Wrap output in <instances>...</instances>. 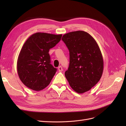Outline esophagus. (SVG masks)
I'll list each match as a JSON object with an SVG mask.
<instances>
[{
	"label": "esophagus",
	"instance_id": "esophagus-1",
	"mask_svg": "<svg viewBox=\"0 0 126 126\" xmlns=\"http://www.w3.org/2000/svg\"><path fill=\"white\" fill-rule=\"evenodd\" d=\"M58 71H59V72H62V71H63V68H62V66H59L58 68Z\"/></svg>",
	"mask_w": 126,
	"mask_h": 126
}]
</instances>
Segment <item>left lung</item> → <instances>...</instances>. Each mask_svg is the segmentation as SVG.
Returning <instances> with one entry per match:
<instances>
[{
    "mask_svg": "<svg viewBox=\"0 0 126 126\" xmlns=\"http://www.w3.org/2000/svg\"><path fill=\"white\" fill-rule=\"evenodd\" d=\"M62 39L70 56L65 77L76 93L87 92L97 84L102 75L104 60L99 47L90 34L81 30L64 34Z\"/></svg>",
    "mask_w": 126,
    "mask_h": 126,
    "instance_id": "1",
    "label": "left lung"
}]
</instances>
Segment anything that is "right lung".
Wrapping results in <instances>:
<instances>
[{"label":"right lung","mask_w":126,"mask_h":126,"mask_svg":"<svg viewBox=\"0 0 126 126\" xmlns=\"http://www.w3.org/2000/svg\"><path fill=\"white\" fill-rule=\"evenodd\" d=\"M62 37V34L36 32L25 41L18 56L17 69L20 80L26 87L40 91L50 83L57 69L50 64L49 51Z\"/></svg>","instance_id":"add662e5"}]
</instances>
